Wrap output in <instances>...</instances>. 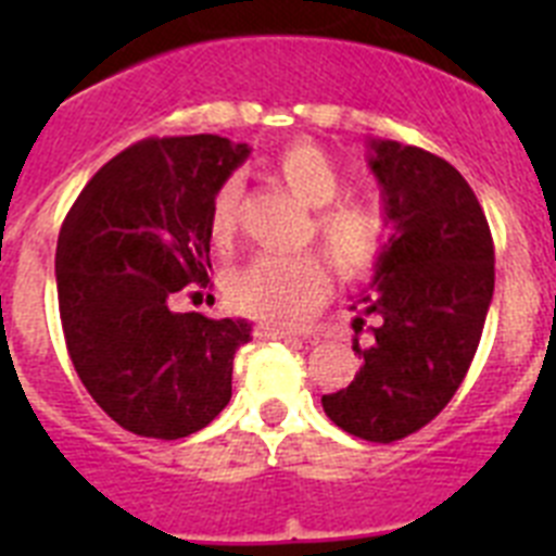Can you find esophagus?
Returning a JSON list of instances; mask_svg holds the SVG:
<instances>
[{
	"label": "esophagus",
	"instance_id": "34e87169",
	"mask_svg": "<svg viewBox=\"0 0 556 556\" xmlns=\"http://www.w3.org/2000/svg\"><path fill=\"white\" fill-rule=\"evenodd\" d=\"M253 333L258 339H294V337H306V331H298V328L287 326H275V323H255Z\"/></svg>",
	"mask_w": 556,
	"mask_h": 556
}]
</instances>
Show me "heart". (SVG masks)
Masks as SVG:
<instances>
[{
  "label": "heart",
  "mask_w": 556,
  "mask_h": 556,
  "mask_svg": "<svg viewBox=\"0 0 556 556\" xmlns=\"http://www.w3.org/2000/svg\"><path fill=\"white\" fill-rule=\"evenodd\" d=\"M283 184L314 208V230L328 258L345 278H365L381 264L390 244V219L372 200L339 198L342 175L331 155L312 141L287 147L278 159ZM239 178H225L211 198L208 225L217 242L230 239L239 223ZM331 289L326 258L306 253H258L230 275L228 292L236 308L264 323H298L326 301Z\"/></svg>",
  "instance_id": "heart-1"
}]
</instances>
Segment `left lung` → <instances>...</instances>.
Listing matches in <instances>:
<instances>
[{"label": "left lung", "mask_w": 556, "mask_h": 556, "mask_svg": "<svg viewBox=\"0 0 556 556\" xmlns=\"http://www.w3.org/2000/svg\"><path fill=\"white\" fill-rule=\"evenodd\" d=\"M390 244L362 294L353 328L372 317L370 345L345 390L323 395L342 431L395 443L445 409L479 348L495 287L493 236L468 180L445 159L397 141H370Z\"/></svg>", "instance_id": "left-lung-1"}]
</instances>
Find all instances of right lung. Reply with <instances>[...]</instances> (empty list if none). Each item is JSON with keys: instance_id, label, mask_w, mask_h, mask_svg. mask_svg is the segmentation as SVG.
<instances>
[{"instance_id": "1", "label": "right lung", "mask_w": 556, "mask_h": 556, "mask_svg": "<svg viewBox=\"0 0 556 556\" xmlns=\"http://www.w3.org/2000/svg\"><path fill=\"white\" fill-rule=\"evenodd\" d=\"M248 155L205 132L144 139L108 161L63 219L55 278L68 356L132 434L178 440L228 406L250 323L172 312V301L211 287V198Z\"/></svg>"}]
</instances>
